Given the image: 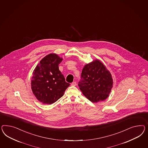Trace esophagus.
I'll list each match as a JSON object with an SVG mask.
<instances>
[{
    "mask_svg": "<svg viewBox=\"0 0 148 148\" xmlns=\"http://www.w3.org/2000/svg\"><path fill=\"white\" fill-rule=\"evenodd\" d=\"M76 84H76V82H72V84H71V85H72V86H75Z\"/></svg>",
    "mask_w": 148,
    "mask_h": 148,
    "instance_id": "esophagus-1",
    "label": "esophagus"
}]
</instances>
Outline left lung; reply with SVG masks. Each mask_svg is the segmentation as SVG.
<instances>
[{"mask_svg":"<svg viewBox=\"0 0 148 148\" xmlns=\"http://www.w3.org/2000/svg\"><path fill=\"white\" fill-rule=\"evenodd\" d=\"M112 84L110 72L99 60H95L85 65L78 86L88 100L97 102L108 97Z\"/></svg>","mask_w":148,"mask_h":148,"instance_id":"1","label":"left lung"}]
</instances>
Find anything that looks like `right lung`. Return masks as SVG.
<instances>
[{"mask_svg": "<svg viewBox=\"0 0 148 148\" xmlns=\"http://www.w3.org/2000/svg\"><path fill=\"white\" fill-rule=\"evenodd\" d=\"M62 59L56 54L45 56L36 66L31 80L32 92L36 99L45 104H52L64 95L70 86L59 69Z\"/></svg>", "mask_w": 148, "mask_h": 148, "instance_id": "add662e5", "label": "right lung"}]
</instances>
